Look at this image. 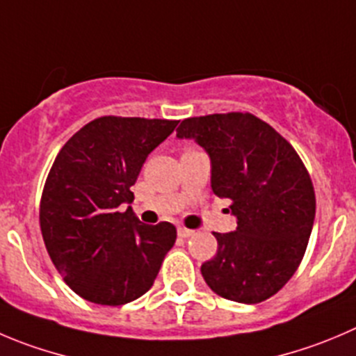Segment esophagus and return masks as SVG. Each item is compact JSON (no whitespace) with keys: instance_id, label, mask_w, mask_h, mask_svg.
<instances>
[{"instance_id":"obj_1","label":"esophagus","mask_w":356,"mask_h":356,"mask_svg":"<svg viewBox=\"0 0 356 356\" xmlns=\"http://www.w3.org/2000/svg\"><path fill=\"white\" fill-rule=\"evenodd\" d=\"M192 234H194L192 229H187V227H178V236H180V238H191Z\"/></svg>"}]
</instances>
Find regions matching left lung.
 I'll return each instance as SVG.
<instances>
[{
	"instance_id": "obj_1",
	"label": "left lung",
	"mask_w": 356,
	"mask_h": 356,
	"mask_svg": "<svg viewBox=\"0 0 356 356\" xmlns=\"http://www.w3.org/2000/svg\"><path fill=\"white\" fill-rule=\"evenodd\" d=\"M211 159V188L231 199L236 231L215 232L218 250L201 266L216 296L259 304L299 267L316 211L311 176L296 148L267 122L231 111L185 118L176 131Z\"/></svg>"
}]
</instances>
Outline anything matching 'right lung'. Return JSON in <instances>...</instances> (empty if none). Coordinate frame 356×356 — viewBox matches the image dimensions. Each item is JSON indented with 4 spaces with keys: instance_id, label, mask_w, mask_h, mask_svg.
Returning <instances> with one entry per match:
<instances>
[{
    "instance_id": "1",
    "label": "right lung",
    "mask_w": 356,
    "mask_h": 356,
    "mask_svg": "<svg viewBox=\"0 0 356 356\" xmlns=\"http://www.w3.org/2000/svg\"><path fill=\"white\" fill-rule=\"evenodd\" d=\"M178 120L94 118L64 143L40 201L47 252L66 285L82 299L122 306L150 290L176 241L169 222L147 225L131 209L141 165Z\"/></svg>"
}]
</instances>
